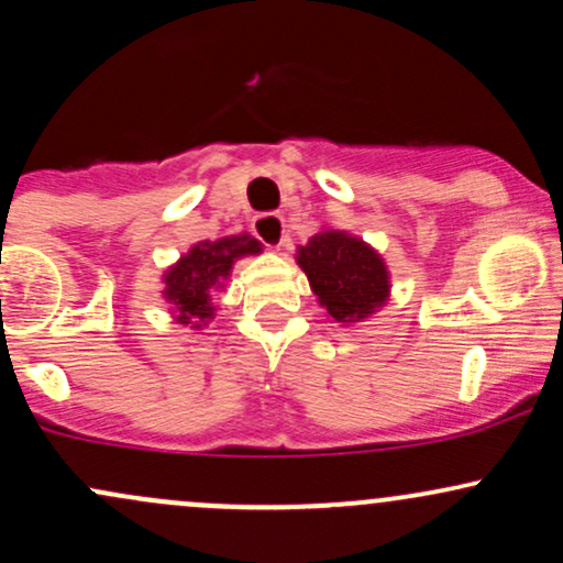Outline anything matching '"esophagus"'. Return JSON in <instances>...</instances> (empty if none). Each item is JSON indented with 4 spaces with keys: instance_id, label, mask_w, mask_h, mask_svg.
<instances>
[{
    "instance_id": "esophagus-1",
    "label": "esophagus",
    "mask_w": 563,
    "mask_h": 563,
    "mask_svg": "<svg viewBox=\"0 0 563 563\" xmlns=\"http://www.w3.org/2000/svg\"><path fill=\"white\" fill-rule=\"evenodd\" d=\"M256 238L267 245V249H280L286 241V219L280 214H262L254 219Z\"/></svg>"
}]
</instances>
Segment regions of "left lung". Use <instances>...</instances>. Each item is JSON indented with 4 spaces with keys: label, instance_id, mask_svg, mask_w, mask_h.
Listing matches in <instances>:
<instances>
[{
    "label": "left lung",
    "instance_id": "1",
    "mask_svg": "<svg viewBox=\"0 0 563 563\" xmlns=\"http://www.w3.org/2000/svg\"><path fill=\"white\" fill-rule=\"evenodd\" d=\"M296 264L328 318L341 325L363 322L389 301L391 275L384 256L352 232L320 230L299 245Z\"/></svg>",
    "mask_w": 563,
    "mask_h": 563
}]
</instances>
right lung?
<instances>
[{
  "mask_svg": "<svg viewBox=\"0 0 563 563\" xmlns=\"http://www.w3.org/2000/svg\"><path fill=\"white\" fill-rule=\"evenodd\" d=\"M262 254V243L249 232L219 238V241H200L187 254L161 275L164 283V301L179 325H190L200 331L209 320H214L217 307L211 301L214 290H222L232 273V264L243 256Z\"/></svg>",
  "mask_w": 563,
  "mask_h": 563,
  "instance_id": "obj_1",
  "label": "right lung"
}]
</instances>
